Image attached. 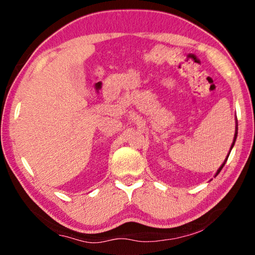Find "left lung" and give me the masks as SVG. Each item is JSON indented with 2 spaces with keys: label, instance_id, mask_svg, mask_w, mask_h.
Instances as JSON below:
<instances>
[{
  "label": "left lung",
  "instance_id": "left-lung-1",
  "mask_svg": "<svg viewBox=\"0 0 255 255\" xmlns=\"http://www.w3.org/2000/svg\"><path fill=\"white\" fill-rule=\"evenodd\" d=\"M236 137H237V123H236V126H235V135H234V140H233V144H232V146H231V149L233 148V146H234V144H235ZM230 153H231V152H230ZM228 156H230V154H228V155H227V157H226V159H225V161H224V163L222 164V166H221V167H219V169H218V171H217V173H216V175H215V176H217V175H218V173H219V172H221V171H222V169H223V167H224V165H225V163H226V161H227V158H228Z\"/></svg>",
  "mask_w": 255,
  "mask_h": 255
}]
</instances>
